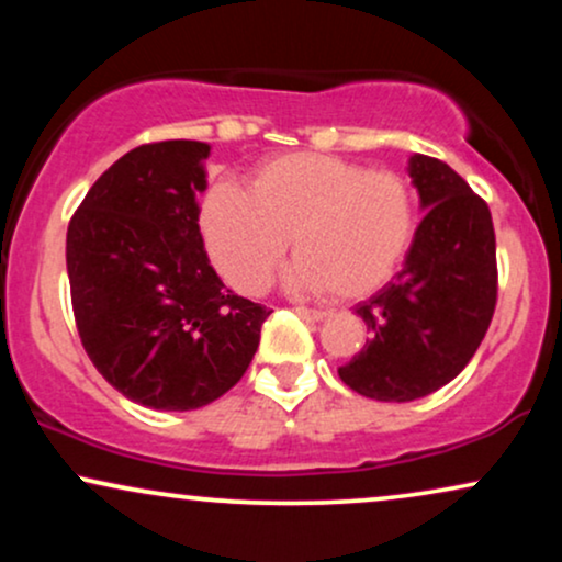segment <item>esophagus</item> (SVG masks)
Instances as JSON below:
<instances>
[{"label": "esophagus", "mask_w": 562, "mask_h": 562, "mask_svg": "<svg viewBox=\"0 0 562 562\" xmlns=\"http://www.w3.org/2000/svg\"><path fill=\"white\" fill-rule=\"evenodd\" d=\"M295 314L308 322H322L327 317V312H319V308H306V306H295Z\"/></svg>", "instance_id": "esophagus-1"}]
</instances>
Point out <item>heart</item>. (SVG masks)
<instances>
[{
    "label": "heart",
    "mask_w": 562,
    "mask_h": 562,
    "mask_svg": "<svg viewBox=\"0 0 562 562\" xmlns=\"http://www.w3.org/2000/svg\"><path fill=\"white\" fill-rule=\"evenodd\" d=\"M205 245L224 280L240 293H263L288 250L299 261L288 282L335 299H362L391 280L417 227L409 179L391 169L285 153L256 166L248 195L229 184L205 192Z\"/></svg>",
    "instance_id": "heart-1"
}]
</instances>
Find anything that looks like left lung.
Returning <instances> with one entry per match:
<instances>
[{
    "label": "left lung",
    "mask_w": 562,
    "mask_h": 562,
    "mask_svg": "<svg viewBox=\"0 0 562 562\" xmlns=\"http://www.w3.org/2000/svg\"><path fill=\"white\" fill-rule=\"evenodd\" d=\"M428 211L404 269L357 306L370 340L338 375L375 402H415L454 380L479 351L496 306V237L486 200L443 160L409 158Z\"/></svg>",
    "instance_id": "obj_1"
}]
</instances>
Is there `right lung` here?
Here are the masks:
<instances>
[{"mask_svg":"<svg viewBox=\"0 0 562 562\" xmlns=\"http://www.w3.org/2000/svg\"><path fill=\"white\" fill-rule=\"evenodd\" d=\"M211 147L150 142L102 173L68 224L66 263L83 351L150 409L216 402L248 370L272 308L218 280L198 227Z\"/></svg>","mask_w":562,"mask_h":562,"instance_id":"1","label":"right lung"}]
</instances>
